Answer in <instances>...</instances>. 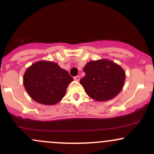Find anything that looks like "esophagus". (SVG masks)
I'll list each match as a JSON object with an SVG mask.
<instances>
[{
	"instance_id": "obj_1",
	"label": "esophagus",
	"mask_w": 154,
	"mask_h": 154,
	"mask_svg": "<svg viewBox=\"0 0 154 154\" xmlns=\"http://www.w3.org/2000/svg\"><path fill=\"white\" fill-rule=\"evenodd\" d=\"M73 79H74V80H75V81H77V82H79V81L80 80V76H79V75H76V76L74 77Z\"/></svg>"
}]
</instances>
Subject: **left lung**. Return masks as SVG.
Wrapping results in <instances>:
<instances>
[{
  "instance_id": "8db88e82",
  "label": "left lung",
  "mask_w": 154,
  "mask_h": 154,
  "mask_svg": "<svg viewBox=\"0 0 154 154\" xmlns=\"http://www.w3.org/2000/svg\"><path fill=\"white\" fill-rule=\"evenodd\" d=\"M85 76L80 80L86 93L97 101L114 98L123 89L125 71L108 59L91 61L84 67Z\"/></svg>"
}]
</instances>
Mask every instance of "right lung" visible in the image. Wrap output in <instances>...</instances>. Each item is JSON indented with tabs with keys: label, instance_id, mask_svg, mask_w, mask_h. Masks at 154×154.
<instances>
[{
	"label": "right lung",
	"instance_id": "1",
	"mask_svg": "<svg viewBox=\"0 0 154 154\" xmlns=\"http://www.w3.org/2000/svg\"><path fill=\"white\" fill-rule=\"evenodd\" d=\"M72 78L58 64L39 61L28 67L23 76V84L33 100L44 105H54L65 95Z\"/></svg>",
	"mask_w": 154,
	"mask_h": 154
}]
</instances>
